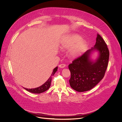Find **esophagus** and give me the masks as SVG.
<instances>
[{
	"mask_svg": "<svg viewBox=\"0 0 122 122\" xmlns=\"http://www.w3.org/2000/svg\"><path fill=\"white\" fill-rule=\"evenodd\" d=\"M66 65L65 64H60L59 65V68H63L64 67H65Z\"/></svg>",
	"mask_w": 122,
	"mask_h": 122,
	"instance_id": "esophagus-1",
	"label": "esophagus"
}]
</instances>
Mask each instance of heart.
<instances>
[{
  "label": "heart",
  "mask_w": 122,
  "mask_h": 122,
  "mask_svg": "<svg viewBox=\"0 0 122 122\" xmlns=\"http://www.w3.org/2000/svg\"><path fill=\"white\" fill-rule=\"evenodd\" d=\"M78 34L65 36L60 42V48L63 50L70 49L69 54L71 57L80 56L84 52L86 47V42Z\"/></svg>",
  "instance_id": "obj_1"
}]
</instances>
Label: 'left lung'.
<instances>
[{"instance_id":"1","label":"left lung","mask_w":122,"mask_h":122,"mask_svg":"<svg viewBox=\"0 0 122 122\" xmlns=\"http://www.w3.org/2000/svg\"><path fill=\"white\" fill-rule=\"evenodd\" d=\"M95 50L99 52V56L93 62L90 59V55ZM109 55L106 42L97 34L94 48L86 51L69 65L71 74L69 82L71 88L78 92L92 89L103 78L107 67Z\"/></svg>"}]
</instances>
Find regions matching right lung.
Here are the masks:
<instances>
[{
  "mask_svg": "<svg viewBox=\"0 0 122 122\" xmlns=\"http://www.w3.org/2000/svg\"><path fill=\"white\" fill-rule=\"evenodd\" d=\"M57 69H58V67H56V68L53 69V71H52V72L51 74V76H50V78L45 83L43 84L42 86H41L38 87H36V88H30V89H28V88H24L27 91H28L30 92H31V93H41L43 92H45V91H47L50 88V87L51 86V81L52 80V76L54 75L55 73L56 72V71H57Z\"/></svg>",
  "mask_w": 122,
  "mask_h": 122,
  "instance_id": "right-lung-1",
  "label": "right lung"
}]
</instances>
